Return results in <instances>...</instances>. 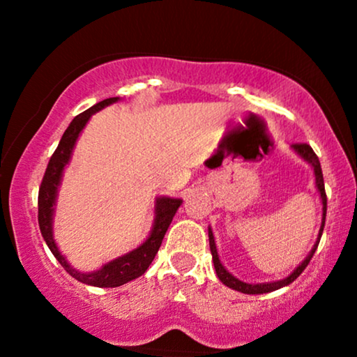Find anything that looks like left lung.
I'll list each match as a JSON object with an SVG mask.
<instances>
[{"label": "left lung", "instance_id": "left-lung-1", "mask_svg": "<svg viewBox=\"0 0 357 357\" xmlns=\"http://www.w3.org/2000/svg\"><path fill=\"white\" fill-rule=\"evenodd\" d=\"M292 149L296 151V153L301 155L304 161H307L310 166H312L314 176H315V186H317V191H319V195H321V199H322V223H321V228H319L317 240H315V245L312 247V250L309 252V255L304 258V261H302V264H298V267L294 270V272L290 273L289 277L282 278V280H277V282H264V284H247V282L240 280V278L231 275V273L223 267V264L220 261L218 250H216L215 236H213L211 228H208V236H210V250H211V255H213V264H215L216 275H218V278L221 282H223L225 285L230 287V289H233V290H238V292H241V294H252V296H253V294H268V292H273V290L282 289V287L292 284V282L296 280V278L301 275L302 272H304L307 265H309L310 258L314 257L315 250H317L319 241H321V236H322V231H324V225H326V211H327V198H326V190H324V178H322L321 162H319V158L315 155L312 147H310L309 144H292Z\"/></svg>", "mask_w": 357, "mask_h": 357}]
</instances>
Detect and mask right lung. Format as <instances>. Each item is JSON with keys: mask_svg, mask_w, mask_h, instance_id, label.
<instances>
[{"mask_svg": "<svg viewBox=\"0 0 357 357\" xmlns=\"http://www.w3.org/2000/svg\"><path fill=\"white\" fill-rule=\"evenodd\" d=\"M119 97H110L99 102V104L92 105V107L85 110L77 116L67 127V130L61 136L59 147L50 158L47 171H45L42 186L38 191V225L40 231H42L43 240L47 241L50 252L55 255L60 265L67 270L73 278L92 287H121L127 284V282L134 280V278L141 277L142 273L149 268L151 261L154 260L155 253H158L159 247H161L162 238H165L167 228H169L173 216L181 206L183 199L179 198H169V196H159L155 198V208H154V223L151 228L149 236H147L144 243L139 245L132 252L126 253V255L114 258V260L107 261L102 265L99 270L93 272H80L75 270L67 261V258L61 255V252L56 247L55 238H53V213H55L56 204V195H59V186L61 183V176H63V169L70 162L73 147H75L77 139H79L80 132L84 127L87 126L90 117L96 112H99L107 105L117 102Z\"/></svg>", "mask_w": 357, "mask_h": 357, "instance_id": "1", "label": "right lung"}]
</instances>
